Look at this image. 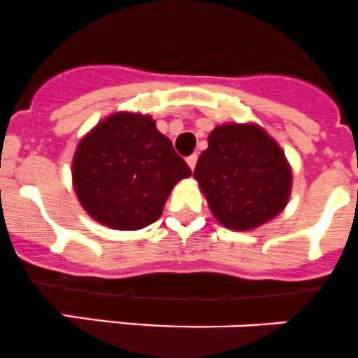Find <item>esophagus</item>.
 I'll list each match as a JSON object with an SVG mask.
<instances>
[{
    "mask_svg": "<svg viewBox=\"0 0 358 358\" xmlns=\"http://www.w3.org/2000/svg\"><path fill=\"white\" fill-rule=\"evenodd\" d=\"M187 164H189L190 169L196 168V164H197V154H192V155H190V157H187Z\"/></svg>",
    "mask_w": 358,
    "mask_h": 358,
    "instance_id": "esophagus-1",
    "label": "esophagus"
}]
</instances>
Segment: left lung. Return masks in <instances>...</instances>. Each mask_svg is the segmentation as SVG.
I'll use <instances>...</instances> for the list:
<instances>
[{"instance_id": "obj_1", "label": "left lung", "mask_w": 358, "mask_h": 358, "mask_svg": "<svg viewBox=\"0 0 358 358\" xmlns=\"http://www.w3.org/2000/svg\"><path fill=\"white\" fill-rule=\"evenodd\" d=\"M194 178L222 225L253 229L285 208L292 175L285 154L260 127L218 126L208 136Z\"/></svg>"}]
</instances>
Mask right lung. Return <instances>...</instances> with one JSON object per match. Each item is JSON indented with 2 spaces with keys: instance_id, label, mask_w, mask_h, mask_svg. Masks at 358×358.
<instances>
[{
  "instance_id": "1",
  "label": "right lung",
  "mask_w": 358,
  "mask_h": 358,
  "mask_svg": "<svg viewBox=\"0 0 358 358\" xmlns=\"http://www.w3.org/2000/svg\"><path fill=\"white\" fill-rule=\"evenodd\" d=\"M190 168L152 117L120 112L87 134L73 159V185L87 213L119 231L154 224Z\"/></svg>"
}]
</instances>
